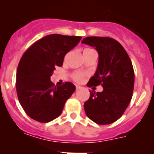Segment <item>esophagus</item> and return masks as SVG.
I'll list each match as a JSON object with an SVG mask.
<instances>
[{"label": "esophagus", "mask_w": 154, "mask_h": 154, "mask_svg": "<svg viewBox=\"0 0 154 154\" xmlns=\"http://www.w3.org/2000/svg\"><path fill=\"white\" fill-rule=\"evenodd\" d=\"M82 87L79 86V85H76V90H79V89H81Z\"/></svg>", "instance_id": "obj_1"}]
</instances>
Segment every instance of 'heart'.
Masks as SVG:
<instances>
[{"label":"heart","instance_id":"obj_1","mask_svg":"<svg viewBox=\"0 0 154 154\" xmlns=\"http://www.w3.org/2000/svg\"><path fill=\"white\" fill-rule=\"evenodd\" d=\"M83 75H84L82 74V73L76 72V73H75V74L72 75V79L75 82H81L82 81V79H83Z\"/></svg>","mask_w":154,"mask_h":154}]
</instances>
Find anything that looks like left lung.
Returning a JSON list of instances; mask_svg holds the SVG:
<instances>
[{"instance_id":"8db88e82","label":"left lung","mask_w":154,"mask_h":154,"mask_svg":"<svg viewBox=\"0 0 154 154\" xmlns=\"http://www.w3.org/2000/svg\"><path fill=\"white\" fill-rule=\"evenodd\" d=\"M82 43L94 47L99 54L98 67L87 86L101 85V92H90L84 103L86 116L99 125L114 123L131 101L134 71L131 60L119 42L108 37H87Z\"/></svg>"}]
</instances>
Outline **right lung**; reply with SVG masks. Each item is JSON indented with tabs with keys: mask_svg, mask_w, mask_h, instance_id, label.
Listing matches in <instances>:
<instances>
[{
	"mask_svg": "<svg viewBox=\"0 0 154 154\" xmlns=\"http://www.w3.org/2000/svg\"><path fill=\"white\" fill-rule=\"evenodd\" d=\"M80 36L47 35L28 48L19 62L16 75L18 100L27 115L48 123L61 115L65 103L75 90L72 82L54 85L50 80L65 55L78 45Z\"/></svg>",
	"mask_w": 154,
	"mask_h": 154,
	"instance_id": "1",
	"label": "right lung"
}]
</instances>
